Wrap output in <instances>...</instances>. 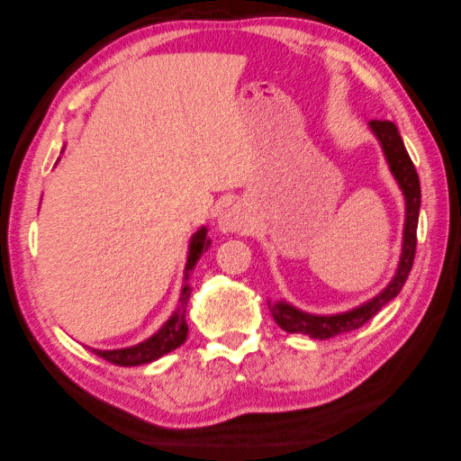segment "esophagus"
Masks as SVG:
<instances>
[{
    "instance_id": "esophagus-1",
    "label": "esophagus",
    "mask_w": 461,
    "mask_h": 461,
    "mask_svg": "<svg viewBox=\"0 0 461 461\" xmlns=\"http://www.w3.org/2000/svg\"><path fill=\"white\" fill-rule=\"evenodd\" d=\"M218 229L222 232H249L251 230V221L240 208H229L218 218Z\"/></svg>"
}]
</instances>
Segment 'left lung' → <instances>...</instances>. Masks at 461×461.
<instances>
[{"label": "left lung", "mask_w": 461, "mask_h": 461, "mask_svg": "<svg viewBox=\"0 0 461 461\" xmlns=\"http://www.w3.org/2000/svg\"><path fill=\"white\" fill-rule=\"evenodd\" d=\"M372 132L378 137L384 157L390 165V171L394 179L401 185L406 202V216H404V237H402V253L401 263L392 282L384 288L378 296H374L366 304H361L353 311H347L341 314H311L304 311H298L296 306L288 304V302H267L271 316L288 333H302L312 339H330L349 330H356L378 314L384 306L388 304L392 298L398 296L402 285L409 277L414 261V251H417V226H419V210H420V184L417 169L411 161L409 153H406L404 142L401 139V132L394 122L390 120H372L369 122Z\"/></svg>", "instance_id": "8db88e82"}]
</instances>
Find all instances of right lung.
I'll return each instance as SVG.
<instances>
[{"mask_svg": "<svg viewBox=\"0 0 461 461\" xmlns=\"http://www.w3.org/2000/svg\"><path fill=\"white\" fill-rule=\"evenodd\" d=\"M206 232L208 230L202 226V229L192 237L190 251H187V263H185V282H187V274H190L195 263H198V259L202 258V253L208 251L210 239L206 237ZM190 294H192V288L185 284L184 290H181L177 311L173 312L169 316V321L165 322L153 337H149L147 341H142L139 345H132V347H126V349H112V351L94 349V353H95V356H100L102 359L110 361V364H114V366L132 367V366L150 364V361L163 357L165 353L177 349V347L184 345L185 339H187L185 306H187V300H190Z\"/></svg>", "mask_w": 461, "mask_h": 461, "instance_id": "1", "label": "right lung"}]
</instances>
